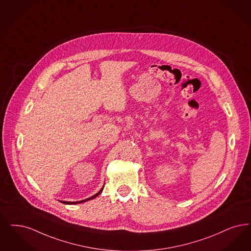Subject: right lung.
<instances>
[{"label": "right lung", "mask_w": 251, "mask_h": 251, "mask_svg": "<svg viewBox=\"0 0 251 251\" xmlns=\"http://www.w3.org/2000/svg\"><path fill=\"white\" fill-rule=\"evenodd\" d=\"M103 187H104V185L102 186V188H101L100 191H98L96 194H94L93 196H91V197L88 198V199H85V200L77 201H60V202H62V203H65V204H76V203H82V202H85V201H87L92 200V199L96 198L98 195H100V192H101L102 190H103Z\"/></svg>", "instance_id": "right-lung-1"}]
</instances>
